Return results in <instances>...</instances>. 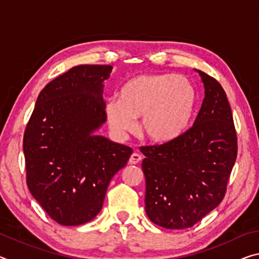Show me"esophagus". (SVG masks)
Wrapping results in <instances>:
<instances>
[{
	"mask_svg": "<svg viewBox=\"0 0 259 259\" xmlns=\"http://www.w3.org/2000/svg\"><path fill=\"white\" fill-rule=\"evenodd\" d=\"M140 160H142V155L138 154V153H133V154H131V156H130V159H129V163L130 164H137Z\"/></svg>",
	"mask_w": 259,
	"mask_h": 259,
	"instance_id": "34e87169",
	"label": "esophagus"
}]
</instances>
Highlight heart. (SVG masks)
<instances>
[{
  "mask_svg": "<svg viewBox=\"0 0 259 259\" xmlns=\"http://www.w3.org/2000/svg\"><path fill=\"white\" fill-rule=\"evenodd\" d=\"M196 90L187 77L171 73L140 74L121 88L119 100L111 99L105 115L117 137L136 129L142 117L140 130L154 144L176 142L190 126L196 106Z\"/></svg>",
  "mask_w": 259,
  "mask_h": 259,
  "instance_id": "b5f03b06",
  "label": "heart"
}]
</instances>
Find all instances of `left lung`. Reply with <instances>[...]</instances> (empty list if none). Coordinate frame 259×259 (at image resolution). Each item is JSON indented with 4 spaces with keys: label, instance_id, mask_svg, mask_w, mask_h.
I'll return each mask as SVG.
<instances>
[{
    "label": "left lung",
    "instance_id": "left-lung-1",
    "mask_svg": "<svg viewBox=\"0 0 259 259\" xmlns=\"http://www.w3.org/2000/svg\"><path fill=\"white\" fill-rule=\"evenodd\" d=\"M204 99L194 124L176 142L145 146V210L169 230L192 227L224 199L238 154L233 116L222 85L201 71Z\"/></svg>",
    "mask_w": 259,
    "mask_h": 259
}]
</instances>
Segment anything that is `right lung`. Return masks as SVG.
Returning a JSON list of instances; mask_svg holds the SVG:
<instances>
[{
	"label": "right lung",
	"instance_id": "obj_1",
	"mask_svg": "<svg viewBox=\"0 0 259 259\" xmlns=\"http://www.w3.org/2000/svg\"><path fill=\"white\" fill-rule=\"evenodd\" d=\"M109 65H78L43 88L24 134L27 186L64 226L90 222L133 150L96 134L106 122Z\"/></svg>",
	"mask_w": 259,
	"mask_h": 259
}]
</instances>
